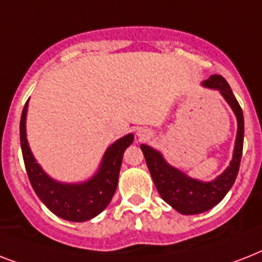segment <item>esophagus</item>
Returning a JSON list of instances; mask_svg holds the SVG:
<instances>
[{"mask_svg":"<svg viewBox=\"0 0 262 262\" xmlns=\"http://www.w3.org/2000/svg\"><path fill=\"white\" fill-rule=\"evenodd\" d=\"M139 136H140V137H141V139H143V137H144V136H145V135H144V133H141V132H139Z\"/></svg>","mask_w":262,"mask_h":262,"instance_id":"obj_1","label":"esophagus"}]
</instances>
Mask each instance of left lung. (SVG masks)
I'll use <instances>...</instances> for the list:
<instances>
[{
  "mask_svg": "<svg viewBox=\"0 0 262 262\" xmlns=\"http://www.w3.org/2000/svg\"><path fill=\"white\" fill-rule=\"evenodd\" d=\"M203 84L205 87L220 91V94L231 106L238 119L235 149L227 170L212 182H201L197 179L189 178L179 170L171 167L166 163V160L158 151H154L148 145H141V151L159 194L175 211L183 215H195L205 212L224 199V195L227 194L235 182L244 149V113L228 83L223 76L212 75Z\"/></svg>",
  "mask_w": 262,
  "mask_h": 262,
  "instance_id": "8db88e82",
  "label": "left lung"
}]
</instances>
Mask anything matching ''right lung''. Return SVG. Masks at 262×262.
Instances as JSON below:
<instances>
[{"instance_id":"1","label":"right lung","mask_w":262,"mask_h":262,"mask_svg":"<svg viewBox=\"0 0 262 262\" xmlns=\"http://www.w3.org/2000/svg\"><path fill=\"white\" fill-rule=\"evenodd\" d=\"M27 107L28 100L20 119V144L28 179L36 195L53 213L65 220L85 222L99 215L114 195L123 152L133 143V135L119 139L107 149L98 174L88 182L63 185L49 178L31 154L26 137Z\"/></svg>"}]
</instances>
